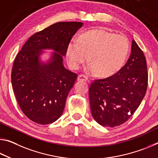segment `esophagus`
I'll return each mask as SVG.
<instances>
[{
  "label": "esophagus",
  "mask_w": 158,
  "mask_h": 158,
  "mask_svg": "<svg viewBox=\"0 0 158 158\" xmlns=\"http://www.w3.org/2000/svg\"><path fill=\"white\" fill-rule=\"evenodd\" d=\"M77 80H78V81H87V80H88V77H87L86 76H85V75L80 74L78 76Z\"/></svg>",
  "instance_id": "esophagus-1"
}]
</instances>
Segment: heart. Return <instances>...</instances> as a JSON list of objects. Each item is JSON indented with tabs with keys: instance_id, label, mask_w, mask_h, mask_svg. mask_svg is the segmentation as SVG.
Returning a JSON list of instances; mask_svg holds the SVG:
<instances>
[{
	"instance_id": "heart-1",
	"label": "heart",
	"mask_w": 158,
	"mask_h": 158,
	"mask_svg": "<svg viewBox=\"0 0 158 158\" xmlns=\"http://www.w3.org/2000/svg\"><path fill=\"white\" fill-rule=\"evenodd\" d=\"M129 51V41L124 35L97 29L72 39L67 46L66 56L70 67L77 69L88 56L90 64L86 69L87 72L110 77L124 65Z\"/></svg>"
}]
</instances>
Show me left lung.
I'll list each match as a JSON object with an SVG mask.
<instances>
[{"mask_svg":"<svg viewBox=\"0 0 158 158\" xmlns=\"http://www.w3.org/2000/svg\"><path fill=\"white\" fill-rule=\"evenodd\" d=\"M148 86L146 60L132 40L131 55L117 73L89 87L91 114L99 124L114 127L128 120L141 104Z\"/></svg>","mask_w":158,"mask_h":158,"instance_id":"1","label":"left lung"}]
</instances>
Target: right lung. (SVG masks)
Here are the masks:
<instances>
[{"label": "right lung", "mask_w": 158, "mask_h": 158, "mask_svg": "<svg viewBox=\"0 0 158 158\" xmlns=\"http://www.w3.org/2000/svg\"><path fill=\"white\" fill-rule=\"evenodd\" d=\"M80 22H59L30 37L17 53L12 69V89L24 114L39 124L58 119L77 74L63 65V57ZM51 49L46 62L40 56Z\"/></svg>", "instance_id": "obj_1"}]
</instances>
